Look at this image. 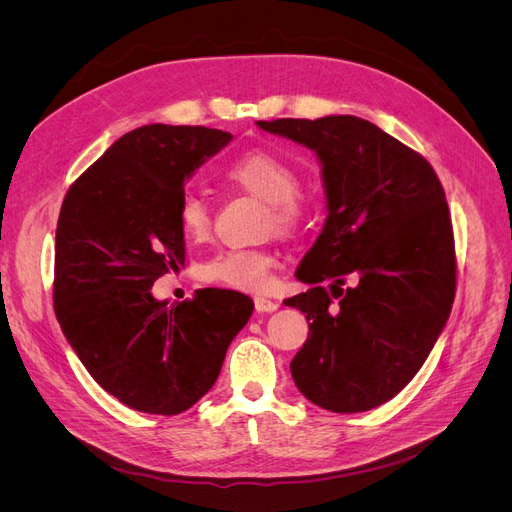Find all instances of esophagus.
Instances as JSON below:
<instances>
[{"label":"esophagus","instance_id":"34e87169","mask_svg":"<svg viewBox=\"0 0 512 512\" xmlns=\"http://www.w3.org/2000/svg\"><path fill=\"white\" fill-rule=\"evenodd\" d=\"M254 307H256L258 314H265V312H275V309L280 307V303L271 301V299H265V297H256L254 299Z\"/></svg>","mask_w":512,"mask_h":512}]
</instances>
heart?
Here are the masks:
<instances>
[{
  "mask_svg": "<svg viewBox=\"0 0 512 512\" xmlns=\"http://www.w3.org/2000/svg\"><path fill=\"white\" fill-rule=\"evenodd\" d=\"M222 177L235 188L267 203L265 226L280 237H292L309 215L307 198L299 192L301 177L286 158L269 149H252L232 158ZM177 224L185 237L205 239L211 228L207 200L194 190L181 192L177 200ZM277 258L269 250H222L198 265V277L245 292H262L273 277Z\"/></svg>",
  "mask_w": 512,
  "mask_h": 512,
  "instance_id": "heart-1",
  "label": "heart"
}]
</instances>
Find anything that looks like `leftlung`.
<instances>
[{"mask_svg": "<svg viewBox=\"0 0 512 512\" xmlns=\"http://www.w3.org/2000/svg\"><path fill=\"white\" fill-rule=\"evenodd\" d=\"M316 151L329 215L286 299L309 322L294 384L331 412L393 399L425 363L451 314L457 256L436 170L421 153L352 115L258 121Z\"/></svg>", "mask_w": 512, "mask_h": 512, "instance_id": "8db88e82", "label": "left lung"}]
</instances>
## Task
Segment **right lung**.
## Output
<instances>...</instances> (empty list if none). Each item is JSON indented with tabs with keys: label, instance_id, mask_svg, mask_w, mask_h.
<instances>
[{
	"label": "right lung",
	"instance_id": "right-lung-1",
	"mask_svg": "<svg viewBox=\"0 0 512 512\" xmlns=\"http://www.w3.org/2000/svg\"><path fill=\"white\" fill-rule=\"evenodd\" d=\"M232 134L151 126L123 134L66 192L55 232V316L106 393L147 414L192 408L220 376L254 303L203 288L175 305L153 282L185 262L183 181Z\"/></svg>",
	"mask_w": 512,
	"mask_h": 512
}]
</instances>
